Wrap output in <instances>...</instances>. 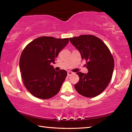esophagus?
I'll return each mask as SVG.
<instances>
[{"label": "esophagus", "instance_id": "esophagus-1", "mask_svg": "<svg viewBox=\"0 0 132 132\" xmlns=\"http://www.w3.org/2000/svg\"><path fill=\"white\" fill-rule=\"evenodd\" d=\"M73 72H71V71H68V76H70V75H73Z\"/></svg>", "mask_w": 132, "mask_h": 132}]
</instances>
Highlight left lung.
Instances as JSON below:
<instances>
[{
	"mask_svg": "<svg viewBox=\"0 0 132 132\" xmlns=\"http://www.w3.org/2000/svg\"><path fill=\"white\" fill-rule=\"evenodd\" d=\"M70 41L86 61L87 74L77 72L80 80L75 88L80 95L92 98L100 94L112 79L114 61L110 51L101 39L92 35L70 38Z\"/></svg>",
	"mask_w": 132,
	"mask_h": 132,
	"instance_id": "8db88e82",
	"label": "left lung"
}]
</instances>
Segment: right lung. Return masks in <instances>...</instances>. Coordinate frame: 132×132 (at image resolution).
Masks as SVG:
<instances>
[{"label": "right lung", "instance_id": "obj_1", "mask_svg": "<svg viewBox=\"0 0 132 132\" xmlns=\"http://www.w3.org/2000/svg\"><path fill=\"white\" fill-rule=\"evenodd\" d=\"M69 41V38L41 37L24 49L20 59V70L24 86L31 94L45 100L59 92L67 72L55 70L51 64L55 63L57 56Z\"/></svg>", "mask_w": 132, "mask_h": 132}]
</instances>
